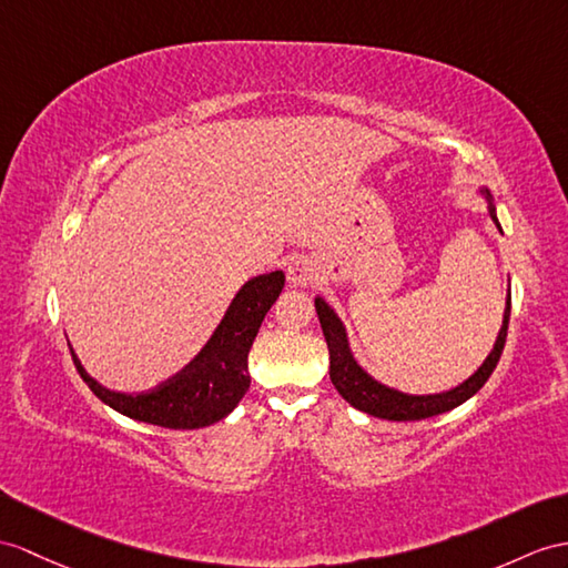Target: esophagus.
Wrapping results in <instances>:
<instances>
[{"instance_id":"34e87169","label":"esophagus","mask_w":568,"mask_h":568,"mask_svg":"<svg viewBox=\"0 0 568 568\" xmlns=\"http://www.w3.org/2000/svg\"><path fill=\"white\" fill-rule=\"evenodd\" d=\"M313 267L308 265V262H294L292 267H288V282H292L294 286H306L313 282Z\"/></svg>"}]
</instances>
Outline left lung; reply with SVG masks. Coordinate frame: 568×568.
I'll return each instance as SVG.
<instances>
[{"instance_id":"1","label":"left lung","mask_w":568,"mask_h":568,"mask_svg":"<svg viewBox=\"0 0 568 568\" xmlns=\"http://www.w3.org/2000/svg\"><path fill=\"white\" fill-rule=\"evenodd\" d=\"M489 214L494 219V224L501 231L494 204H489ZM315 311H317V321H321L323 335H325L327 349H329V381L337 388V393L347 399L352 407L371 414V417L388 419V422H419V419L436 417V414H444L453 407L463 405L465 399L473 397L481 388V385L489 381L496 364H499L504 344H506L510 298L506 303L501 332H499V337H496V344H494L491 354L487 356V362L477 368L473 378H467L463 385H458V388H453L444 395H405V393L385 388V385H381L378 381H373L368 373L354 362L339 317L332 313V308L323 298H315Z\"/></svg>"}]
</instances>
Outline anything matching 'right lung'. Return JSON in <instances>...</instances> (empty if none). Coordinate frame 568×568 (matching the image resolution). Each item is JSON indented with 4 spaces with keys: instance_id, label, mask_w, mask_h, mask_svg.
I'll return each mask as SVG.
<instances>
[{
    "instance_id": "1",
    "label": "right lung",
    "mask_w": 568,
    "mask_h": 568,
    "mask_svg": "<svg viewBox=\"0 0 568 568\" xmlns=\"http://www.w3.org/2000/svg\"><path fill=\"white\" fill-rule=\"evenodd\" d=\"M284 288V272L260 274L247 282L233 298L224 321L212 339L192 362L173 378L154 390L124 395L105 390L95 383L72 352L79 376L91 393L124 417L156 424L165 428H202L210 426L241 403L251 388L247 376V352L253 347L257 329L267 311Z\"/></svg>"
}]
</instances>
